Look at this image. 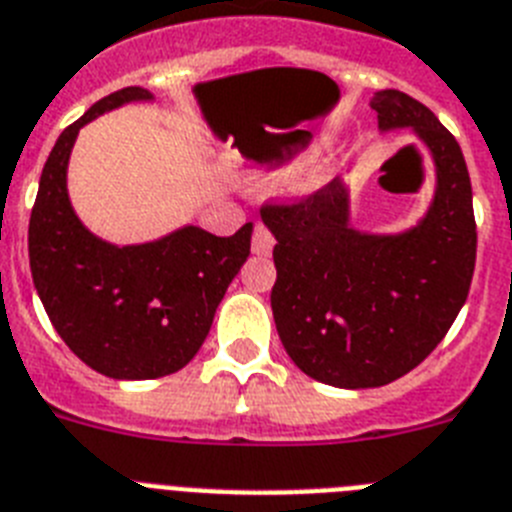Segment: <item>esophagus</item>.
<instances>
[{
  "mask_svg": "<svg viewBox=\"0 0 512 512\" xmlns=\"http://www.w3.org/2000/svg\"><path fill=\"white\" fill-rule=\"evenodd\" d=\"M251 248L253 253H259V256H269L274 248V235L272 230L264 225V222H253V233H251Z\"/></svg>",
  "mask_w": 512,
  "mask_h": 512,
  "instance_id": "34e87169",
  "label": "esophagus"
}]
</instances>
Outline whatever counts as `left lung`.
<instances>
[{
  "mask_svg": "<svg viewBox=\"0 0 512 512\" xmlns=\"http://www.w3.org/2000/svg\"><path fill=\"white\" fill-rule=\"evenodd\" d=\"M381 129L412 126L438 168L430 212L404 235H362L347 225L342 181L266 202L277 238L272 310L287 355L305 375L339 388L396 381L430 355L466 303L476 222L464 152L438 116L399 90L375 93Z\"/></svg>",
  "mask_w": 512,
  "mask_h": 512,
  "instance_id": "1",
  "label": "left lung"
}]
</instances>
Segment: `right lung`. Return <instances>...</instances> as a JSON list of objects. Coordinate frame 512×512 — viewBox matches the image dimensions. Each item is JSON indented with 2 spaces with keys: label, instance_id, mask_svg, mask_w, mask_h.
<instances>
[{
  "label": "right lung",
  "instance_id": "add662e5",
  "mask_svg": "<svg viewBox=\"0 0 512 512\" xmlns=\"http://www.w3.org/2000/svg\"><path fill=\"white\" fill-rule=\"evenodd\" d=\"M150 98L144 87H124L61 131L28 225L33 285L56 334L85 365L119 381H150L189 365L251 253L248 222L230 238L189 225L155 243L119 248L77 220L67 196L77 131L121 103Z\"/></svg>",
  "mask_w": 512,
  "mask_h": 512
}]
</instances>
